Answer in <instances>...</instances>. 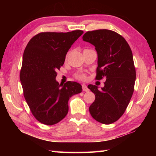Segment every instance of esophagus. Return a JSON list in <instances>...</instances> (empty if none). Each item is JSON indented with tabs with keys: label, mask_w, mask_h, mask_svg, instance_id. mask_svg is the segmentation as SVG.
<instances>
[{
	"label": "esophagus",
	"mask_w": 156,
	"mask_h": 156,
	"mask_svg": "<svg viewBox=\"0 0 156 156\" xmlns=\"http://www.w3.org/2000/svg\"><path fill=\"white\" fill-rule=\"evenodd\" d=\"M82 87H83V90L84 91H89V89H88V87H87V86L86 85V84H83V85H82Z\"/></svg>",
	"instance_id": "obj_1"
}]
</instances>
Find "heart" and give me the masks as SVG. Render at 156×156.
Here are the masks:
<instances>
[{
    "instance_id": "obj_1",
    "label": "heart",
    "mask_w": 156,
    "mask_h": 156,
    "mask_svg": "<svg viewBox=\"0 0 156 156\" xmlns=\"http://www.w3.org/2000/svg\"><path fill=\"white\" fill-rule=\"evenodd\" d=\"M76 77L79 79H81V80H84L85 78V76H84V74H77L76 75Z\"/></svg>"
}]
</instances>
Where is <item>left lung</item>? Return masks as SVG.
<instances>
[{
  "mask_svg": "<svg viewBox=\"0 0 156 156\" xmlns=\"http://www.w3.org/2000/svg\"><path fill=\"white\" fill-rule=\"evenodd\" d=\"M83 40L93 44L97 52L96 78L106 79L100 90L88 85L96 96L89 112L98 122L109 125L122 115L133 93L136 74L133 54L125 39L111 30L87 31Z\"/></svg>",
  "mask_w": 156,
  "mask_h": 156,
  "instance_id": "left-lung-1",
  "label": "left lung"
}]
</instances>
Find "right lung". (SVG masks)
Wrapping results in <instances>:
<instances>
[{"label": "right lung", "instance_id": "obj_1", "mask_svg": "<svg viewBox=\"0 0 156 156\" xmlns=\"http://www.w3.org/2000/svg\"><path fill=\"white\" fill-rule=\"evenodd\" d=\"M83 34L81 30L40 33L25 49L21 84L31 113L44 125H53L62 120L68 113L69 100L83 90L76 82L61 85L56 80V71L64 64L69 49Z\"/></svg>", "mask_w": 156, "mask_h": 156}]
</instances>
